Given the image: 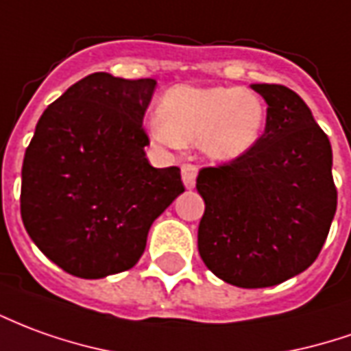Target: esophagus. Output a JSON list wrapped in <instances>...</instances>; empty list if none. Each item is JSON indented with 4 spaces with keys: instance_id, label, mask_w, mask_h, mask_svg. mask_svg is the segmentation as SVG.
Listing matches in <instances>:
<instances>
[{
    "instance_id": "34e87169",
    "label": "esophagus",
    "mask_w": 351,
    "mask_h": 351,
    "mask_svg": "<svg viewBox=\"0 0 351 351\" xmlns=\"http://www.w3.org/2000/svg\"><path fill=\"white\" fill-rule=\"evenodd\" d=\"M195 176H197V165L193 163H184L182 165V180L186 184V188L192 190L195 186Z\"/></svg>"
}]
</instances>
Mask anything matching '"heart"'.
Instances as JSON below:
<instances>
[{
    "mask_svg": "<svg viewBox=\"0 0 351 351\" xmlns=\"http://www.w3.org/2000/svg\"><path fill=\"white\" fill-rule=\"evenodd\" d=\"M266 119L262 99L245 87L175 85L148 123L152 141L176 150L199 141L201 150L222 161L243 156L256 144Z\"/></svg>",
    "mask_w": 351,
    "mask_h": 351,
    "instance_id": "heart-1",
    "label": "heart"
}]
</instances>
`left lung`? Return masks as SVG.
Wrapping results in <instances>:
<instances>
[{
	"label": "left lung",
	"mask_w": 351,
	"mask_h": 351,
	"mask_svg": "<svg viewBox=\"0 0 351 351\" xmlns=\"http://www.w3.org/2000/svg\"><path fill=\"white\" fill-rule=\"evenodd\" d=\"M251 87L268 104L266 127L243 156L199 171L197 249L217 278L261 289L312 266L337 213V186L330 142L306 102L285 85Z\"/></svg>",
	"instance_id": "8db88e82"
}]
</instances>
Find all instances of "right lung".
Segmentation results:
<instances>
[{"label":"right lung","mask_w":351,"mask_h":351,"mask_svg":"<svg viewBox=\"0 0 351 351\" xmlns=\"http://www.w3.org/2000/svg\"><path fill=\"white\" fill-rule=\"evenodd\" d=\"M156 80L90 73L36 125L21 215L49 261L83 279L133 268L152 222L184 192L180 169L152 167L142 127Z\"/></svg>","instance_id":"1"}]
</instances>
